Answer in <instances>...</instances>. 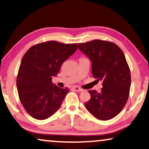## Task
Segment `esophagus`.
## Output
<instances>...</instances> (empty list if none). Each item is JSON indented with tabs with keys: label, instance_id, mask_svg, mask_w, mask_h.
I'll return each mask as SVG.
<instances>
[{
	"label": "esophagus",
	"instance_id": "34e87169",
	"mask_svg": "<svg viewBox=\"0 0 149 149\" xmlns=\"http://www.w3.org/2000/svg\"><path fill=\"white\" fill-rule=\"evenodd\" d=\"M73 89H74L75 91L78 92V93H81V92L84 91V89L81 88L79 87H77V86H74V87H73Z\"/></svg>",
	"mask_w": 149,
	"mask_h": 149
}]
</instances>
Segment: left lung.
<instances>
[{"label":"left lung","mask_w":149,"mask_h":149,"mask_svg":"<svg viewBox=\"0 0 149 149\" xmlns=\"http://www.w3.org/2000/svg\"><path fill=\"white\" fill-rule=\"evenodd\" d=\"M78 47L92 63V73L102 81L100 93L89 91L91 99L86 108L100 120H108L122 111L129 96L131 72L124 54L116 44L93 40L79 43Z\"/></svg>","instance_id":"8db88e82"}]
</instances>
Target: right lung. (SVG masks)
I'll list each match as a JSON object with an SVG mask.
<instances>
[{"label":"right lung","instance_id":"1","mask_svg":"<svg viewBox=\"0 0 149 149\" xmlns=\"http://www.w3.org/2000/svg\"><path fill=\"white\" fill-rule=\"evenodd\" d=\"M77 49V43L51 41L31 47L23 56L16 86L22 105L34 118L45 119L60 108L69 89L58 87L52 79Z\"/></svg>","mask_w":149,"mask_h":149}]
</instances>
